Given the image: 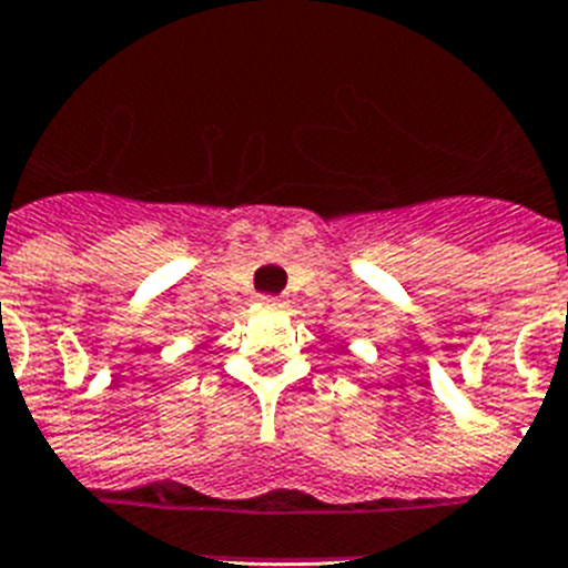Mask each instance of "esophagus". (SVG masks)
I'll use <instances>...</instances> for the list:
<instances>
[{
  "label": "esophagus",
  "instance_id": "esophagus-1",
  "mask_svg": "<svg viewBox=\"0 0 568 568\" xmlns=\"http://www.w3.org/2000/svg\"><path fill=\"white\" fill-rule=\"evenodd\" d=\"M263 305H268V308H280V305H283V300H280V297H263Z\"/></svg>",
  "mask_w": 568,
  "mask_h": 568
}]
</instances>
